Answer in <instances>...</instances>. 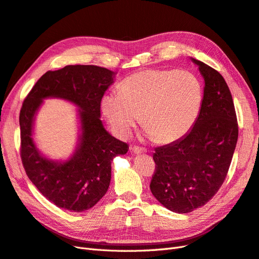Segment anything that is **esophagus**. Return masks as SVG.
<instances>
[{
  "label": "esophagus",
  "mask_w": 259,
  "mask_h": 259,
  "mask_svg": "<svg viewBox=\"0 0 259 259\" xmlns=\"http://www.w3.org/2000/svg\"><path fill=\"white\" fill-rule=\"evenodd\" d=\"M130 151H131V153H134V154H136V155L142 154V153L145 152L144 149H142V147H139V146H131V147H130Z\"/></svg>",
  "instance_id": "esophagus-1"
}]
</instances>
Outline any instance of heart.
Returning a JSON list of instances; mask_svg holds the SVG:
<instances>
[{
  "label": "heart",
  "instance_id": "heart-1",
  "mask_svg": "<svg viewBox=\"0 0 259 259\" xmlns=\"http://www.w3.org/2000/svg\"><path fill=\"white\" fill-rule=\"evenodd\" d=\"M202 82L189 70L146 69L121 81L119 93L106 94L102 109L116 134L130 135L139 121L155 142L178 141L193 127L201 112Z\"/></svg>",
  "mask_w": 259,
  "mask_h": 259
}]
</instances>
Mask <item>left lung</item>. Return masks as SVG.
<instances>
[{
  "label": "left lung",
  "mask_w": 259,
  "mask_h": 259,
  "mask_svg": "<svg viewBox=\"0 0 259 259\" xmlns=\"http://www.w3.org/2000/svg\"><path fill=\"white\" fill-rule=\"evenodd\" d=\"M204 78L201 112L187 136L155 149L150 189L169 210L187 213L212 198L226 179L238 142L232 95L224 77L191 58Z\"/></svg>",
  "instance_id": "obj_1"
}]
</instances>
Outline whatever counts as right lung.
<instances>
[{
  "mask_svg": "<svg viewBox=\"0 0 259 259\" xmlns=\"http://www.w3.org/2000/svg\"><path fill=\"white\" fill-rule=\"evenodd\" d=\"M115 72L94 65H69L47 71L26 97L19 114L20 157L28 178L57 207L90 209L105 195L112 160L128 152L127 143L105 130L100 119L101 101L114 82ZM69 100L80 109L81 135L76 152L66 162L48 160L32 139L35 114L44 98Z\"/></svg>",
  "mask_w": 259,
  "mask_h": 259,
  "instance_id": "obj_1",
  "label": "right lung"
}]
</instances>
